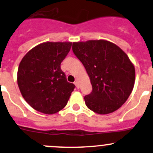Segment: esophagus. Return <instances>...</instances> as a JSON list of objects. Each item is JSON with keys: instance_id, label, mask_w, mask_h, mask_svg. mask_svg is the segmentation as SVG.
<instances>
[{"instance_id": "obj_1", "label": "esophagus", "mask_w": 153, "mask_h": 153, "mask_svg": "<svg viewBox=\"0 0 153 153\" xmlns=\"http://www.w3.org/2000/svg\"><path fill=\"white\" fill-rule=\"evenodd\" d=\"M74 84L75 85V86H76L78 88H80V85H79V83H78V80H76V81L74 82Z\"/></svg>"}]
</instances>
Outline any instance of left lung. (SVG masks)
<instances>
[{
	"mask_svg": "<svg viewBox=\"0 0 153 153\" xmlns=\"http://www.w3.org/2000/svg\"><path fill=\"white\" fill-rule=\"evenodd\" d=\"M73 51L89 76L92 91L85 105L106 115L118 110L128 100L135 82L134 65L126 53L106 40L73 42Z\"/></svg>",
	"mask_w": 153,
	"mask_h": 153,
	"instance_id": "8db88e82",
	"label": "left lung"
}]
</instances>
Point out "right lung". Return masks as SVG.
Here are the masks:
<instances>
[{
	"mask_svg": "<svg viewBox=\"0 0 153 153\" xmlns=\"http://www.w3.org/2000/svg\"><path fill=\"white\" fill-rule=\"evenodd\" d=\"M72 42H45L30 50L20 62L17 84L30 107L42 113L54 114L66 106L75 85L60 68Z\"/></svg>",
	"mask_w": 153,
	"mask_h": 153,
	"instance_id": "add662e5",
	"label": "right lung"
}]
</instances>
